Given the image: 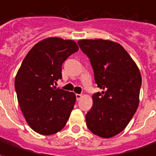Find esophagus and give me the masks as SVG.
<instances>
[{
    "mask_svg": "<svg viewBox=\"0 0 156 156\" xmlns=\"http://www.w3.org/2000/svg\"><path fill=\"white\" fill-rule=\"evenodd\" d=\"M82 97H83V96H82L81 94H76V98H77V100H78V101L82 98Z\"/></svg>",
    "mask_w": 156,
    "mask_h": 156,
    "instance_id": "34e87169",
    "label": "esophagus"
}]
</instances>
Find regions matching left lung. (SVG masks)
<instances>
[{
	"instance_id": "left-lung-1",
	"label": "left lung",
	"mask_w": 156,
	"mask_h": 156,
	"mask_svg": "<svg viewBox=\"0 0 156 156\" xmlns=\"http://www.w3.org/2000/svg\"><path fill=\"white\" fill-rule=\"evenodd\" d=\"M78 44L90 59L98 87L102 89L93 95L86 124L93 134L110 138L122 132L136 112L141 75L118 43L100 39L82 40Z\"/></svg>"
}]
</instances>
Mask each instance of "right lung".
Segmentation results:
<instances>
[{"label":"right lung","instance_id":"obj_1","mask_svg":"<svg viewBox=\"0 0 156 156\" xmlns=\"http://www.w3.org/2000/svg\"><path fill=\"white\" fill-rule=\"evenodd\" d=\"M78 50L73 40L48 38L37 43L24 58L15 79L20 109L34 131L49 136L66 125L73 109V93L56 87L62 64Z\"/></svg>","mask_w":156,"mask_h":156}]
</instances>
